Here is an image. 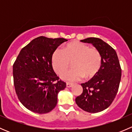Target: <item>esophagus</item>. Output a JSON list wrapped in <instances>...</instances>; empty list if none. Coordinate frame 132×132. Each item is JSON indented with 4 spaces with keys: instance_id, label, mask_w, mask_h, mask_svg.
<instances>
[{
    "instance_id": "esophagus-1",
    "label": "esophagus",
    "mask_w": 132,
    "mask_h": 132,
    "mask_svg": "<svg viewBox=\"0 0 132 132\" xmlns=\"http://www.w3.org/2000/svg\"><path fill=\"white\" fill-rule=\"evenodd\" d=\"M73 86V84H70V83L66 84V87H72Z\"/></svg>"
}]
</instances>
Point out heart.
Segmentation results:
<instances>
[{
    "mask_svg": "<svg viewBox=\"0 0 132 132\" xmlns=\"http://www.w3.org/2000/svg\"><path fill=\"white\" fill-rule=\"evenodd\" d=\"M73 62V68L64 74L62 78L68 82H75L84 77L89 80L94 78L102 66V58L100 52L95 48L84 43L73 41L62 48V52L55 50L52 56V64L57 74L64 73Z\"/></svg>",
    "mask_w": 132,
    "mask_h": 132,
    "instance_id": "b5f03b06",
    "label": "heart"
}]
</instances>
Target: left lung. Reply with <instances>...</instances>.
Wrapping results in <instances>:
<instances>
[{"label":"left lung","mask_w":132,"mask_h":132,"mask_svg":"<svg viewBox=\"0 0 132 132\" xmlns=\"http://www.w3.org/2000/svg\"><path fill=\"white\" fill-rule=\"evenodd\" d=\"M80 41L92 44L100 53L102 62L96 76L81 84L83 92L75 102L85 111L99 112L107 109L116 96L121 77L120 64L115 50L102 39L88 38Z\"/></svg>","instance_id":"left-lung-1"}]
</instances>
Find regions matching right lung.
I'll list each match as a JSON object with an SVG mask.
<instances>
[{
	"label": "right lung",
	"mask_w": 132,
	"mask_h": 132,
	"mask_svg": "<svg viewBox=\"0 0 132 132\" xmlns=\"http://www.w3.org/2000/svg\"><path fill=\"white\" fill-rule=\"evenodd\" d=\"M67 41L40 36L20 52L13 66L14 86L20 102L29 110L46 114L56 106L59 92L66 86L54 72L52 56Z\"/></svg>",
	"instance_id": "1"
}]
</instances>
